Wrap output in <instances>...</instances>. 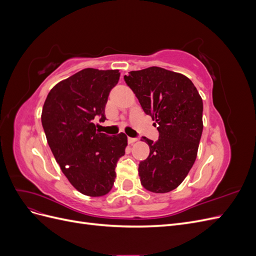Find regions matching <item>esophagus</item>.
<instances>
[{
	"label": "esophagus",
	"instance_id": "1",
	"mask_svg": "<svg viewBox=\"0 0 256 256\" xmlns=\"http://www.w3.org/2000/svg\"><path fill=\"white\" fill-rule=\"evenodd\" d=\"M138 140L136 138H128V143L129 144H134V143H136Z\"/></svg>",
	"mask_w": 256,
	"mask_h": 256
}]
</instances>
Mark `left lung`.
<instances>
[{"mask_svg": "<svg viewBox=\"0 0 256 256\" xmlns=\"http://www.w3.org/2000/svg\"><path fill=\"white\" fill-rule=\"evenodd\" d=\"M124 79L158 125V141L143 138L150 156L138 164L141 184L154 193L172 191L196 159L203 132V100L187 76L164 68L130 72Z\"/></svg>", "mask_w": 256, "mask_h": 256, "instance_id": "8db88e82", "label": "left lung"}]
</instances>
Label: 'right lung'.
<instances>
[{
	"mask_svg": "<svg viewBox=\"0 0 256 256\" xmlns=\"http://www.w3.org/2000/svg\"><path fill=\"white\" fill-rule=\"evenodd\" d=\"M120 72L85 68L60 81L47 96L42 124L62 172L82 194L102 196L115 180V168L125 154L127 136H106L94 120H106L104 108Z\"/></svg>",
	"mask_w": 256,
	"mask_h": 256,
	"instance_id": "obj_1",
	"label": "right lung"
}]
</instances>
